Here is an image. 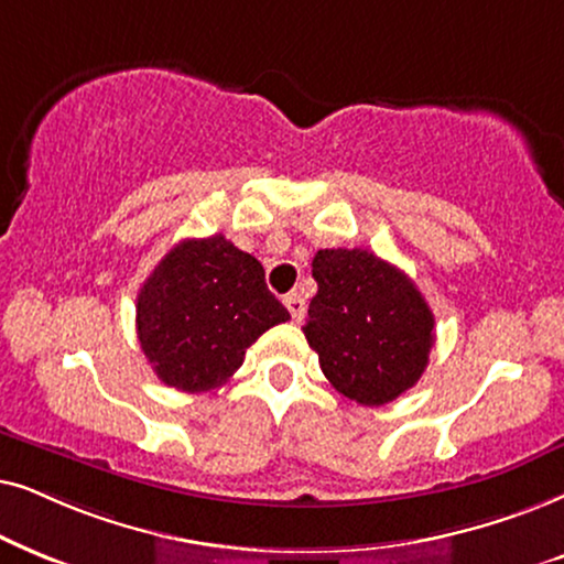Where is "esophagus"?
<instances>
[{
	"instance_id": "1",
	"label": "esophagus",
	"mask_w": 564,
	"mask_h": 564,
	"mask_svg": "<svg viewBox=\"0 0 564 564\" xmlns=\"http://www.w3.org/2000/svg\"><path fill=\"white\" fill-rule=\"evenodd\" d=\"M283 302H286V310L291 312V319L294 322H302L304 319V314H306V302L299 294H289L286 299H283Z\"/></svg>"
}]
</instances>
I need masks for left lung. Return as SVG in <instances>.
<instances>
[{"instance_id": "8db88e82", "label": "left lung", "mask_w": 564, "mask_h": 564, "mask_svg": "<svg viewBox=\"0 0 564 564\" xmlns=\"http://www.w3.org/2000/svg\"><path fill=\"white\" fill-rule=\"evenodd\" d=\"M317 294L304 325L322 373L337 392L379 408L423 377L433 348V312L415 283L369 250H319Z\"/></svg>"}]
</instances>
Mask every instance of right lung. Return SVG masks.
<instances>
[{"instance_id":"add662e5","label":"right lung","mask_w":564,"mask_h":564,"mask_svg":"<svg viewBox=\"0 0 564 564\" xmlns=\"http://www.w3.org/2000/svg\"><path fill=\"white\" fill-rule=\"evenodd\" d=\"M286 319L260 262L224 235L172 247L137 299L141 350L164 384L191 394L221 387L247 348Z\"/></svg>"}]
</instances>
